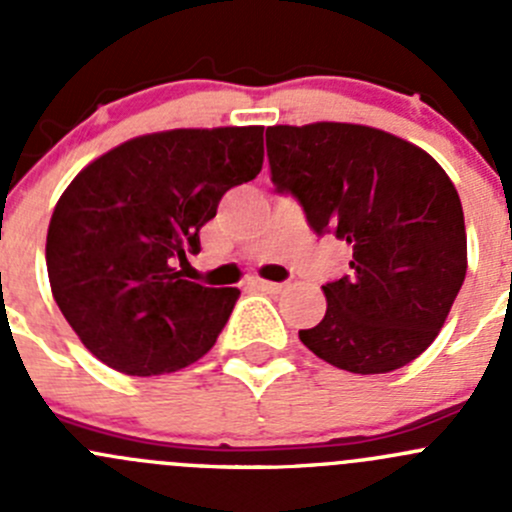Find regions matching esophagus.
I'll return each mask as SVG.
<instances>
[{
    "instance_id": "obj_1",
    "label": "esophagus",
    "mask_w": 512,
    "mask_h": 512,
    "mask_svg": "<svg viewBox=\"0 0 512 512\" xmlns=\"http://www.w3.org/2000/svg\"><path fill=\"white\" fill-rule=\"evenodd\" d=\"M252 285L260 289V292H267V294H277V292H282V287H285V285H280V282H267V280H255Z\"/></svg>"
}]
</instances>
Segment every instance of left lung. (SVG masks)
<instances>
[{
	"label": "left lung",
	"mask_w": 512,
	"mask_h": 512,
	"mask_svg": "<svg viewBox=\"0 0 512 512\" xmlns=\"http://www.w3.org/2000/svg\"><path fill=\"white\" fill-rule=\"evenodd\" d=\"M275 190L317 235L347 242L349 275L322 285L327 314L299 329L309 352L386 374L431 347L466 280V223L446 170L414 143L356 123L267 128Z\"/></svg>",
	"instance_id": "1"
}]
</instances>
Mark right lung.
I'll return each mask as SVG.
<instances>
[{"label": "right lung", "instance_id": "right-lung-1", "mask_svg": "<svg viewBox=\"0 0 512 512\" xmlns=\"http://www.w3.org/2000/svg\"><path fill=\"white\" fill-rule=\"evenodd\" d=\"M262 126L178 128L86 165L46 235L51 292L84 347L131 376L170 374L213 349L240 289L183 280L200 227L262 170Z\"/></svg>", "mask_w": 512, "mask_h": 512}]
</instances>
